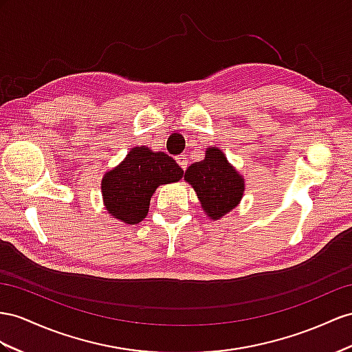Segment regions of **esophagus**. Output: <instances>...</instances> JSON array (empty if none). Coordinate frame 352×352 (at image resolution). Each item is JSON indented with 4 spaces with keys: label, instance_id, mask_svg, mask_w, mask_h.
Masks as SVG:
<instances>
[{
    "label": "esophagus",
    "instance_id": "34e87169",
    "mask_svg": "<svg viewBox=\"0 0 352 352\" xmlns=\"http://www.w3.org/2000/svg\"><path fill=\"white\" fill-rule=\"evenodd\" d=\"M175 160H177V164L182 166L183 169H186L187 166H188V159L184 156V155H179V156H177L175 157Z\"/></svg>",
    "mask_w": 352,
    "mask_h": 352
}]
</instances>
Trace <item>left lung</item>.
<instances>
[{
	"label": "left lung",
	"mask_w": 352,
	"mask_h": 352,
	"mask_svg": "<svg viewBox=\"0 0 352 352\" xmlns=\"http://www.w3.org/2000/svg\"><path fill=\"white\" fill-rule=\"evenodd\" d=\"M184 178L199 197L208 217L217 220L235 208L244 193V179L219 148H208L202 162L187 168Z\"/></svg>",
	"instance_id": "8db88e82"
}]
</instances>
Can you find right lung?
<instances>
[{"label":"right lung","mask_w":352,"mask_h":352,"mask_svg":"<svg viewBox=\"0 0 352 352\" xmlns=\"http://www.w3.org/2000/svg\"><path fill=\"white\" fill-rule=\"evenodd\" d=\"M183 174L184 170L166 153L135 147L119 166L102 178L105 208L114 219L137 224L146 219L156 188L178 182Z\"/></svg>","instance_id":"add662e5"}]
</instances>
